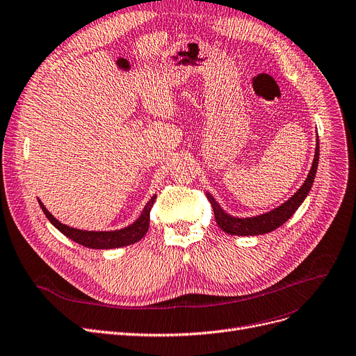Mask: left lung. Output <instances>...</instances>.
<instances>
[{
	"instance_id": "obj_1",
	"label": "left lung",
	"mask_w": 356,
	"mask_h": 356,
	"mask_svg": "<svg viewBox=\"0 0 356 356\" xmlns=\"http://www.w3.org/2000/svg\"><path fill=\"white\" fill-rule=\"evenodd\" d=\"M318 158H320V142H318V136H317L314 161H312L311 170L308 173V177L304 181V185H302L298 189V192L293 193L284 204L279 205L277 208H274V209H271V211L264 213V214L254 216V217L230 216L220 207V204L216 201L214 196L209 192H207V198L209 202H211L218 227L221 230H225L227 234H233V236H258V234H266L275 229H279L295 214V211L300 207V204L305 201L307 195L309 193V191L312 188L315 175H317Z\"/></svg>"
}]
</instances>
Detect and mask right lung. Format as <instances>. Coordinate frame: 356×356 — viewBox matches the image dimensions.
I'll return each mask as SVG.
<instances>
[{"instance_id":"add662e5","label":"right lung","mask_w":356,"mask_h":356,"mask_svg":"<svg viewBox=\"0 0 356 356\" xmlns=\"http://www.w3.org/2000/svg\"><path fill=\"white\" fill-rule=\"evenodd\" d=\"M155 198L156 195H154L152 198L147 202V205L143 207V211L140 213L139 218L131 222L130 226L120 230H110V232L81 230V229L70 227L67 225H63L61 221H58L48 211L45 205L41 202V200H38V202L41 205L47 218L51 221V225L56 229H58L64 236H67V238L72 239L73 242L82 245L85 248H92V249H114V248H122V246L136 243L143 238L145 234H147L149 227V213L155 202Z\"/></svg>"}]
</instances>
